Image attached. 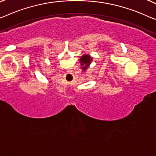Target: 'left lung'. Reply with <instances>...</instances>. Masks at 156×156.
Wrapping results in <instances>:
<instances>
[{"instance_id":"1","label":"left lung","mask_w":156,"mask_h":156,"mask_svg":"<svg viewBox=\"0 0 156 156\" xmlns=\"http://www.w3.org/2000/svg\"><path fill=\"white\" fill-rule=\"evenodd\" d=\"M93 61V58L88 54H83L80 59V66L81 67V70L83 72H86V70L89 68L90 65Z\"/></svg>"}]
</instances>
